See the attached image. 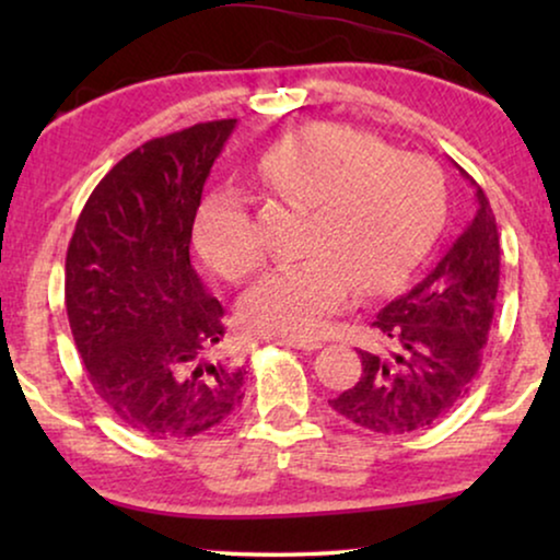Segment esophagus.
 I'll list each match as a JSON object with an SVG mask.
<instances>
[{
    "label": "esophagus",
    "mask_w": 560,
    "mask_h": 560,
    "mask_svg": "<svg viewBox=\"0 0 560 560\" xmlns=\"http://www.w3.org/2000/svg\"><path fill=\"white\" fill-rule=\"evenodd\" d=\"M280 341L288 343V347H293V349H301V351H316L324 347L320 339H308V336H282Z\"/></svg>",
    "instance_id": "34e87169"
}]
</instances>
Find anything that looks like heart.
Here are the masks:
<instances>
[{"mask_svg":"<svg viewBox=\"0 0 560 560\" xmlns=\"http://www.w3.org/2000/svg\"><path fill=\"white\" fill-rule=\"evenodd\" d=\"M257 173L282 201L308 209L298 255L249 290L242 324L262 336H313L347 308L351 290H393L443 221L446 188L433 160L387 150L343 125H313L270 144ZM196 247L221 278L240 282L262 265L255 221L234 190L201 203Z\"/></svg>","mask_w":560,"mask_h":560,"instance_id":"b5f03b06","label":"heart"}]
</instances>
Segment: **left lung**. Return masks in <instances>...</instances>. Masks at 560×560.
I'll list each match as a JSON object with an SVG mask.
<instances>
[{
  "mask_svg": "<svg viewBox=\"0 0 560 560\" xmlns=\"http://www.w3.org/2000/svg\"><path fill=\"white\" fill-rule=\"evenodd\" d=\"M471 186L477 213L469 226L416 288L377 313L372 326L385 347L359 349L362 377L328 400L349 423L382 435L412 433L469 395L500 288V232L485 190Z\"/></svg>",
  "mask_w": 560,
  "mask_h": 560,
  "instance_id": "left-lung-1",
  "label": "left lung"
}]
</instances>
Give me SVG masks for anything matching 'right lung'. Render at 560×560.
<instances>
[{
  "label": "right lung",
  "instance_id": "add662e5",
  "mask_svg": "<svg viewBox=\"0 0 560 560\" xmlns=\"http://www.w3.org/2000/svg\"><path fill=\"white\" fill-rule=\"evenodd\" d=\"M236 119L121 158L83 206L66 255V311L89 380L121 423L190 439L242 405L244 366L219 347L224 308L190 265L213 160Z\"/></svg>",
  "mask_w": 560,
  "mask_h": 560
}]
</instances>
